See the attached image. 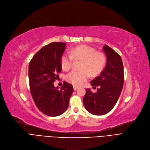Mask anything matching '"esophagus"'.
Instances as JSON below:
<instances>
[{
  "mask_svg": "<svg viewBox=\"0 0 150 150\" xmlns=\"http://www.w3.org/2000/svg\"><path fill=\"white\" fill-rule=\"evenodd\" d=\"M73 88H74V90H76L77 89L79 88V87H77V86H73Z\"/></svg>",
  "mask_w": 150,
  "mask_h": 150,
  "instance_id": "esophagus-1",
  "label": "esophagus"
}]
</instances>
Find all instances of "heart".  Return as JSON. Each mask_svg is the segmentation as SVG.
<instances>
[{
    "mask_svg": "<svg viewBox=\"0 0 150 150\" xmlns=\"http://www.w3.org/2000/svg\"><path fill=\"white\" fill-rule=\"evenodd\" d=\"M69 54L64 53L60 59L62 68L68 70L72 66L73 59L82 60L80 71H72L66 76L67 81L74 86H80L90 77L96 76L103 70L106 57L104 54L87 45H80L69 51Z\"/></svg>",
    "mask_w": 150,
    "mask_h": 150,
    "instance_id": "b5f03b06",
    "label": "heart"
}]
</instances>
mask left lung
<instances>
[{
	"label": "left lung",
	"mask_w": 150,
	"mask_h": 150,
	"mask_svg": "<svg viewBox=\"0 0 150 150\" xmlns=\"http://www.w3.org/2000/svg\"><path fill=\"white\" fill-rule=\"evenodd\" d=\"M103 51L107 57L102 73L91 82L92 86L99 87L93 93L86 89L83 103L86 110L93 115H102L109 112L116 104L124 83V69L122 58L113 49L105 45Z\"/></svg>",
	"instance_id": "8db88e82"
}]
</instances>
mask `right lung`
<instances>
[{"mask_svg": "<svg viewBox=\"0 0 150 150\" xmlns=\"http://www.w3.org/2000/svg\"><path fill=\"white\" fill-rule=\"evenodd\" d=\"M66 44L52 42L34 55L28 65L30 90L37 108L47 116L56 117L65 112L73 92V85L64 81L61 90L54 82L62 71L61 57Z\"/></svg>", "mask_w": 150, "mask_h": 150, "instance_id": "add662e5", "label": "right lung"}]
</instances>
